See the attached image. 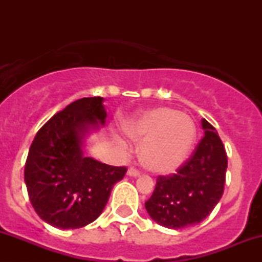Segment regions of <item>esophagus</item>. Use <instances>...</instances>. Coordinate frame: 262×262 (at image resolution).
<instances>
[{"label":"esophagus","mask_w":262,"mask_h":262,"mask_svg":"<svg viewBox=\"0 0 262 262\" xmlns=\"http://www.w3.org/2000/svg\"><path fill=\"white\" fill-rule=\"evenodd\" d=\"M127 175L130 177H138L140 175V172L137 169H134V167H130V169H128L127 171Z\"/></svg>","instance_id":"34e87169"}]
</instances>
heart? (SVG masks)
<instances>
[{
	"instance_id": "1",
	"label": "heart",
	"mask_w": 262,
	"mask_h": 262,
	"mask_svg": "<svg viewBox=\"0 0 262 262\" xmlns=\"http://www.w3.org/2000/svg\"><path fill=\"white\" fill-rule=\"evenodd\" d=\"M124 129L129 138L141 141V165L159 175H169L179 170L189 158L197 139L193 118L170 107L145 111L129 121ZM117 141L124 145L121 139Z\"/></svg>"
}]
</instances>
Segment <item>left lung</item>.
I'll list each match as a JSON object with an SVG mask.
<instances>
[{"mask_svg":"<svg viewBox=\"0 0 262 262\" xmlns=\"http://www.w3.org/2000/svg\"><path fill=\"white\" fill-rule=\"evenodd\" d=\"M201 124L204 137L194 154L177 173L159 177L151 197L145 202L150 218L169 229L202 222L223 194L227 152L214 127L204 118Z\"/></svg>","mask_w":262,"mask_h":262,"instance_id":"left-lung-1","label":"left lung"}]
</instances>
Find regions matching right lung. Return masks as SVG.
Masks as SVG:
<instances>
[{"label":"right lung","mask_w":262,"mask_h":262,"mask_svg":"<svg viewBox=\"0 0 262 262\" xmlns=\"http://www.w3.org/2000/svg\"><path fill=\"white\" fill-rule=\"evenodd\" d=\"M102 97L66 106L39 129L29 149L25 182L29 200L45 223L77 229L101 215L114 183L127 169L83 155L89 137L106 124Z\"/></svg>","instance_id":"1"}]
</instances>
